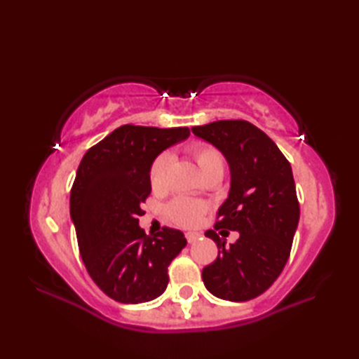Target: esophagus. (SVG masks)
<instances>
[{
  "instance_id": "obj_1",
  "label": "esophagus",
  "mask_w": 359,
  "mask_h": 359,
  "mask_svg": "<svg viewBox=\"0 0 359 359\" xmlns=\"http://www.w3.org/2000/svg\"><path fill=\"white\" fill-rule=\"evenodd\" d=\"M185 238H187V241H188L189 243H193V242H196L197 239L201 238V234H199V233H194V231H188V233L185 234Z\"/></svg>"
}]
</instances>
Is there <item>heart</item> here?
Returning <instances> with one entry per match:
<instances>
[{"instance_id": "b5f03b06", "label": "heart", "mask_w": 359, "mask_h": 359, "mask_svg": "<svg viewBox=\"0 0 359 359\" xmlns=\"http://www.w3.org/2000/svg\"><path fill=\"white\" fill-rule=\"evenodd\" d=\"M193 158L196 160L197 166L202 172L203 177L211 174H222L225 160L224 156L215 148L207 147V144H194L189 148ZM171 165V156L168 152L160 154L151 165L149 170V182L151 188L154 191H163L168 185V170ZM207 210L205 203L193 199H175L168 205L166 212L174 224L180 226H194L199 222L202 215Z\"/></svg>"}]
</instances>
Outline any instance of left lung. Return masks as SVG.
Masks as SVG:
<instances>
[{
  "instance_id": "obj_1",
  "label": "left lung",
  "mask_w": 359,
  "mask_h": 359,
  "mask_svg": "<svg viewBox=\"0 0 359 359\" xmlns=\"http://www.w3.org/2000/svg\"><path fill=\"white\" fill-rule=\"evenodd\" d=\"M211 143L230 166V193L217 211L215 230L205 233L219 255L202 270L211 294L243 302L269 290L288 261L299 222L292 166L269 135L245 120H219L191 128ZM216 229L238 231L230 246Z\"/></svg>"
}]
</instances>
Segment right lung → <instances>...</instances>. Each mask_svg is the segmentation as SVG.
<instances>
[{"instance_id":"right-lung-1","label":"right lung","mask_w":359,"mask_h":359,"mask_svg":"<svg viewBox=\"0 0 359 359\" xmlns=\"http://www.w3.org/2000/svg\"><path fill=\"white\" fill-rule=\"evenodd\" d=\"M188 135V128L123 125L81 158L71 189V219L89 276L114 301L158 297L170 280L168 265L187 245L184 233L174 228L147 236L139 216L151 193L152 162Z\"/></svg>"}]
</instances>
